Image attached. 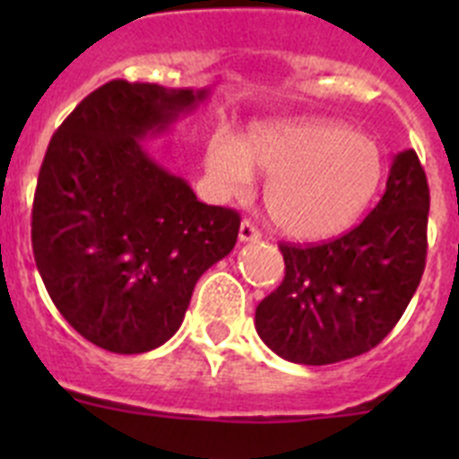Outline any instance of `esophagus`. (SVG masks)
I'll return each instance as SVG.
<instances>
[{
    "label": "esophagus",
    "mask_w": 459,
    "mask_h": 459,
    "mask_svg": "<svg viewBox=\"0 0 459 459\" xmlns=\"http://www.w3.org/2000/svg\"><path fill=\"white\" fill-rule=\"evenodd\" d=\"M238 238H241L243 243H248V241H259L262 238V232H259V227L255 225L253 221H246L241 222V227H238Z\"/></svg>",
    "instance_id": "34e87169"
}]
</instances>
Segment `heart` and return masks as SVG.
Masks as SVG:
<instances>
[{"label":"heart","instance_id":"b5f03b06","mask_svg":"<svg viewBox=\"0 0 459 459\" xmlns=\"http://www.w3.org/2000/svg\"><path fill=\"white\" fill-rule=\"evenodd\" d=\"M204 163L225 195L248 188L253 169L269 177V218L303 241L335 237L354 225L384 179L379 144L333 119L259 121L243 142L221 131L209 140Z\"/></svg>","mask_w":459,"mask_h":459}]
</instances>
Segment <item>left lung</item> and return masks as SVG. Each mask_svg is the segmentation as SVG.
<instances>
[{
    "label": "left lung",
    "instance_id": "1",
    "mask_svg": "<svg viewBox=\"0 0 459 459\" xmlns=\"http://www.w3.org/2000/svg\"><path fill=\"white\" fill-rule=\"evenodd\" d=\"M428 213V177L416 152L404 149L360 225L333 241L280 243L285 278L255 310L259 338L301 366H328L377 347L425 271Z\"/></svg>",
    "mask_w": 459,
    "mask_h": 459
}]
</instances>
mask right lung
<instances>
[{"instance_id": "obj_1", "label": "right lung", "mask_w": 459, "mask_h": 459, "mask_svg": "<svg viewBox=\"0 0 459 459\" xmlns=\"http://www.w3.org/2000/svg\"><path fill=\"white\" fill-rule=\"evenodd\" d=\"M204 99L206 89L112 80L48 144L31 248L56 310L96 347L142 354L168 342L195 282L237 243V211L197 200L142 147Z\"/></svg>"}]
</instances>
